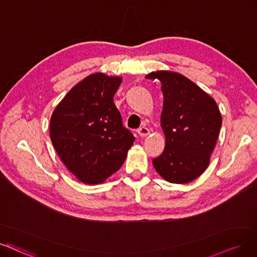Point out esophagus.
I'll list each match as a JSON object with an SVG mask.
<instances>
[{
	"label": "esophagus",
	"mask_w": 257,
	"mask_h": 257,
	"mask_svg": "<svg viewBox=\"0 0 257 257\" xmlns=\"http://www.w3.org/2000/svg\"><path fill=\"white\" fill-rule=\"evenodd\" d=\"M137 133L140 137H147L150 134V131H149V128H147L145 126H141L137 130Z\"/></svg>",
	"instance_id": "34e87169"
}]
</instances>
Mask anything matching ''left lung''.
<instances>
[{"label": "left lung", "mask_w": 257, "mask_h": 257, "mask_svg": "<svg viewBox=\"0 0 257 257\" xmlns=\"http://www.w3.org/2000/svg\"><path fill=\"white\" fill-rule=\"evenodd\" d=\"M159 80L163 94L160 117L166 147L153 159L156 172L171 183H189L207 170L222 118L215 100L193 81L171 70L146 76Z\"/></svg>", "instance_id": "left-lung-1"}]
</instances>
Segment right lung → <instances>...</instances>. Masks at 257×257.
Listing matches in <instances>:
<instances>
[{
    "instance_id": "obj_1",
    "label": "right lung",
    "mask_w": 257,
    "mask_h": 257,
    "mask_svg": "<svg viewBox=\"0 0 257 257\" xmlns=\"http://www.w3.org/2000/svg\"><path fill=\"white\" fill-rule=\"evenodd\" d=\"M121 77L95 73L71 88L50 118L49 135L64 166L86 184L117 172L135 141L114 103Z\"/></svg>"
}]
</instances>
